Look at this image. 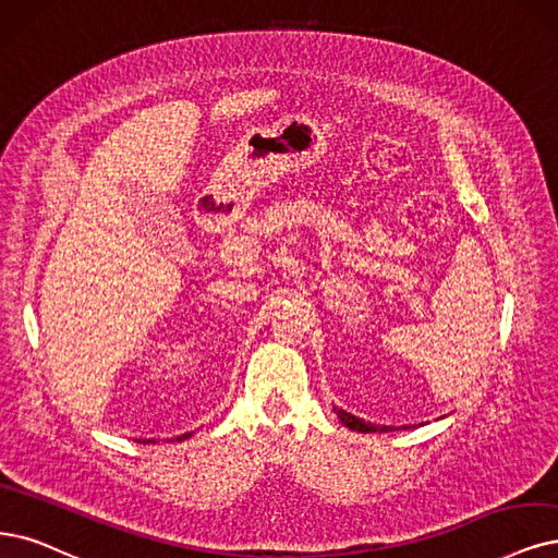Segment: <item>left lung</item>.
<instances>
[{
  "instance_id": "obj_1",
  "label": "left lung",
  "mask_w": 558,
  "mask_h": 558,
  "mask_svg": "<svg viewBox=\"0 0 558 558\" xmlns=\"http://www.w3.org/2000/svg\"><path fill=\"white\" fill-rule=\"evenodd\" d=\"M336 414H338V418L349 427V429H356V432H390L393 427H388V425H373V423H365L363 418H356V416H352V414H347L344 409H336Z\"/></svg>"
}]
</instances>
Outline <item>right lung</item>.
I'll return each instance as SVG.
<instances>
[{"label": "right lung", "instance_id": "obj_1", "mask_svg": "<svg viewBox=\"0 0 558 558\" xmlns=\"http://www.w3.org/2000/svg\"><path fill=\"white\" fill-rule=\"evenodd\" d=\"M185 437H191V435H183V437H177V441H181V439H185ZM154 441V439H151ZM149 444V441H147Z\"/></svg>", "mask_w": 558, "mask_h": 558}]
</instances>
